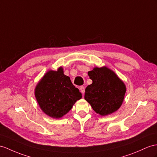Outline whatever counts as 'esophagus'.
Listing matches in <instances>:
<instances>
[{
	"label": "esophagus",
	"instance_id": "34e87169",
	"mask_svg": "<svg viewBox=\"0 0 157 157\" xmlns=\"http://www.w3.org/2000/svg\"><path fill=\"white\" fill-rule=\"evenodd\" d=\"M85 86H80V91L82 93V94H84L85 93Z\"/></svg>",
	"mask_w": 157,
	"mask_h": 157
}]
</instances>
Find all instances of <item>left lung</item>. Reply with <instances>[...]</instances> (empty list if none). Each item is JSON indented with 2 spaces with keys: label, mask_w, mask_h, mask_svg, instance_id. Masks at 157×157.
<instances>
[{
  "label": "left lung",
  "mask_w": 157,
  "mask_h": 157,
  "mask_svg": "<svg viewBox=\"0 0 157 157\" xmlns=\"http://www.w3.org/2000/svg\"><path fill=\"white\" fill-rule=\"evenodd\" d=\"M93 83L85 89V99L97 114L106 116L121 107L126 93L124 83L106 67L88 72Z\"/></svg>",
  "instance_id": "1"
}]
</instances>
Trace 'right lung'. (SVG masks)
Here are the masks:
<instances>
[{"instance_id": "obj_1", "label": "right lung", "mask_w": 157, "mask_h": 157, "mask_svg": "<svg viewBox=\"0 0 157 157\" xmlns=\"http://www.w3.org/2000/svg\"><path fill=\"white\" fill-rule=\"evenodd\" d=\"M63 68L49 71L36 86L34 94L41 110L48 116L59 118L72 109L82 94L64 75Z\"/></svg>"}]
</instances>
